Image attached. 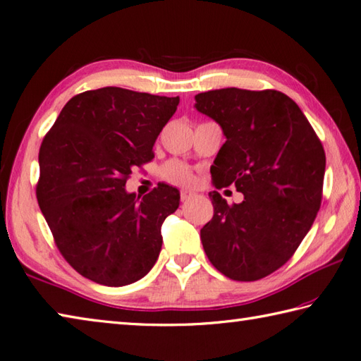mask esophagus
I'll return each instance as SVG.
<instances>
[{
  "label": "esophagus",
  "mask_w": 361,
  "mask_h": 361,
  "mask_svg": "<svg viewBox=\"0 0 361 361\" xmlns=\"http://www.w3.org/2000/svg\"><path fill=\"white\" fill-rule=\"evenodd\" d=\"M194 192L192 191H186V189H183V191L180 192V199H181V202H186V200H189L191 197H194Z\"/></svg>",
  "instance_id": "esophagus-1"
}]
</instances>
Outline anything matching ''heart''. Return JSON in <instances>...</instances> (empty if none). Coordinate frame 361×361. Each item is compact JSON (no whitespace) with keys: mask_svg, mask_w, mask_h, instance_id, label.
<instances>
[{"mask_svg":"<svg viewBox=\"0 0 361 361\" xmlns=\"http://www.w3.org/2000/svg\"><path fill=\"white\" fill-rule=\"evenodd\" d=\"M161 176L162 180H166L167 183H170V185L181 186V188L191 186L194 183L192 170L178 161L167 162L166 166L161 169Z\"/></svg>","mask_w":361,"mask_h":361,"instance_id":"obj_1","label":"heart"}]
</instances>
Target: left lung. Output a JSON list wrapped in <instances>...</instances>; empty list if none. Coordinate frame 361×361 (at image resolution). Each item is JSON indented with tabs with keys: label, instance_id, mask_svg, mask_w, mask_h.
I'll list each match as a JSON object with an SVG mask.
<instances>
[{
	"label": "left lung",
	"instance_id": "1",
	"mask_svg": "<svg viewBox=\"0 0 361 361\" xmlns=\"http://www.w3.org/2000/svg\"><path fill=\"white\" fill-rule=\"evenodd\" d=\"M195 109L226 135L212 167L214 186L245 195L228 205L209 192L214 214L200 238L216 270L257 281L283 267L310 232L322 203L325 152L289 96L222 88L195 96Z\"/></svg>",
	"mask_w": 361,
	"mask_h": 361
}]
</instances>
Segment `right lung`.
Instances as JSON below:
<instances>
[{"instance_id": "obj_1", "label": "right lung", "mask_w": 361, "mask_h": 361, "mask_svg": "<svg viewBox=\"0 0 361 361\" xmlns=\"http://www.w3.org/2000/svg\"><path fill=\"white\" fill-rule=\"evenodd\" d=\"M180 97L118 87L72 97L39 149L36 197L68 264L97 284H133L152 270L161 226L180 205L162 185L128 194L134 167L154 158L153 145Z\"/></svg>"}]
</instances>
